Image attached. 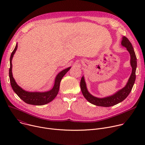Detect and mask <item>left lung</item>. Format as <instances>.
<instances>
[{
  "label": "left lung",
  "instance_id": "8db88e82",
  "mask_svg": "<svg viewBox=\"0 0 145 145\" xmlns=\"http://www.w3.org/2000/svg\"><path fill=\"white\" fill-rule=\"evenodd\" d=\"M121 45L126 48L130 55V65L132 68L131 74L125 87L118 90L112 95L105 97H97L93 96L89 92L87 87L84 76H82L81 79L80 88L82 93L87 100L93 105L105 107L115 106L125 100L131 91L136 78L135 72L137 66V57L132 44L126 37H122Z\"/></svg>",
  "mask_w": 145,
  "mask_h": 145
}]
</instances>
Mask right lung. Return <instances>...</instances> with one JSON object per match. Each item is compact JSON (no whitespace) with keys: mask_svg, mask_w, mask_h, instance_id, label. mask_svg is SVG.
Masks as SVG:
<instances>
[{"mask_svg":"<svg viewBox=\"0 0 145 145\" xmlns=\"http://www.w3.org/2000/svg\"><path fill=\"white\" fill-rule=\"evenodd\" d=\"M17 48L18 43H16L15 48L12 52L10 58V68L9 69V77L11 86L13 91L19 96L20 99H21L24 101L29 105L35 106H42L51 102L56 97L58 93L60 82L62 78L70 70L71 67H68L63 71H61L57 74L55 77L54 86L50 90L45 92H30L25 91L17 84L14 78L13 77L12 72V59L14 54L16 52V50H17Z\"/></svg>","mask_w":145,"mask_h":145,"instance_id":"add662e5","label":"right lung"}]
</instances>
